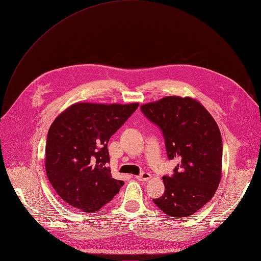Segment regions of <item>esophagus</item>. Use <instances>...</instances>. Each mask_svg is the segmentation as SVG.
Instances as JSON below:
<instances>
[{"mask_svg": "<svg viewBox=\"0 0 261 261\" xmlns=\"http://www.w3.org/2000/svg\"><path fill=\"white\" fill-rule=\"evenodd\" d=\"M150 178V174L147 172H142L140 175L136 176V179L140 180V181H145V180H148Z\"/></svg>", "mask_w": 261, "mask_h": 261, "instance_id": "34e87169", "label": "esophagus"}]
</instances>
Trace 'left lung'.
Returning a JSON list of instances; mask_svg holds the SVG:
<instances>
[{
	"instance_id": "8db88e82",
	"label": "left lung",
	"mask_w": 261,
	"mask_h": 261,
	"mask_svg": "<svg viewBox=\"0 0 261 261\" xmlns=\"http://www.w3.org/2000/svg\"><path fill=\"white\" fill-rule=\"evenodd\" d=\"M163 133L169 160L179 162L163 176L165 192L153 203L167 215L187 217L214 196L221 178L222 139L208 111L190 97L167 96L140 107Z\"/></svg>"
}]
</instances>
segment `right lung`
<instances>
[{
    "mask_svg": "<svg viewBox=\"0 0 261 261\" xmlns=\"http://www.w3.org/2000/svg\"><path fill=\"white\" fill-rule=\"evenodd\" d=\"M138 103H74L52 123L46 142V173L58 196L83 212L99 210L124 182L108 167V142Z\"/></svg>",
    "mask_w": 261,
    "mask_h": 261,
    "instance_id": "1",
    "label": "right lung"
}]
</instances>
